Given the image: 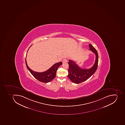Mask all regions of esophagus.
Wrapping results in <instances>:
<instances>
[{
    "label": "esophagus",
    "mask_w": 125,
    "mask_h": 125,
    "mask_svg": "<svg viewBox=\"0 0 125 125\" xmlns=\"http://www.w3.org/2000/svg\"><path fill=\"white\" fill-rule=\"evenodd\" d=\"M67 62V60L66 59H64L62 61V63H66Z\"/></svg>",
    "instance_id": "1"
}]
</instances>
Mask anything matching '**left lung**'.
Wrapping results in <instances>:
<instances>
[{
    "label": "left lung",
    "instance_id": "8db88e82",
    "mask_svg": "<svg viewBox=\"0 0 125 125\" xmlns=\"http://www.w3.org/2000/svg\"><path fill=\"white\" fill-rule=\"evenodd\" d=\"M89 50L95 55L94 64L89 69H83L78 66L74 61L69 60V69L68 77L72 82L79 84L86 80L95 72L97 68L98 62V55L97 51L91 44H90Z\"/></svg>",
    "mask_w": 125,
    "mask_h": 125
}]
</instances>
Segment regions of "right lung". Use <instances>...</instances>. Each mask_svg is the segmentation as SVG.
Returning a JSON list of instances; mask_svg holds the SVG:
<instances>
[{"label": "right lung", "instance_id": "1", "mask_svg": "<svg viewBox=\"0 0 125 125\" xmlns=\"http://www.w3.org/2000/svg\"><path fill=\"white\" fill-rule=\"evenodd\" d=\"M25 64L28 70H29L31 74L36 79L42 82L46 83L52 81L54 78H55L56 76L57 70L58 69L59 66L62 64V63L61 62H60L55 63L47 71L42 72H36L35 71H32L28 66L26 61V59H25Z\"/></svg>", "mask_w": 125, "mask_h": 125}]
</instances>
